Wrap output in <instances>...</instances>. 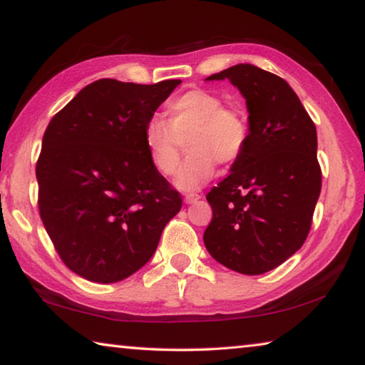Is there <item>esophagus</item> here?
<instances>
[{
	"instance_id": "obj_1",
	"label": "esophagus",
	"mask_w": 365,
	"mask_h": 365,
	"mask_svg": "<svg viewBox=\"0 0 365 365\" xmlns=\"http://www.w3.org/2000/svg\"><path fill=\"white\" fill-rule=\"evenodd\" d=\"M197 200H201V195H197V193L185 195V202H187V205H193V202H196Z\"/></svg>"
}]
</instances>
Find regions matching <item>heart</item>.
Segmentation results:
<instances>
[{"mask_svg":"<svg viewBox=\"0 0 365 365\" xmlns=\"http://www.w3.org/2000/svg\"><path fill=\"white\" fill-rule=\"evenodd\" d=\"M168 123H146L143 141L151 163L160 174L174 175L183 143L188 156L177 175V187L196 190L211 180L215 165H232L243 156L250 141V122L245 110L224 106L212 91L193 88L175 96L165 106Z\"/></svg>","mask_w":365,"mask_h":365,"instance_id":"1","label":"heart"}]
</instances>
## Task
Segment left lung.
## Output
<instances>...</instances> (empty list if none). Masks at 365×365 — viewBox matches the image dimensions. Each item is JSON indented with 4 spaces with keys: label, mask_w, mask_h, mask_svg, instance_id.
<instances>
[{
    "label": "left lung",
    "mask_w": 365,
    "mask_h": 365,
    "mask_svg": "<svg viewBox=\"0 0 365 365\" xmlns=\"http://www.w3.org/2000/svg\"><path fill=\"white\" fill-rule=\"evenodd\" d=\"M230 82L246 98L250 141L230 175L209 191L205 245L215 261L245 275L279 267L306 242L322 170L317 132L282 77L237 64L207 80Z\"/></svg>",
    "instance_id": "1"
}]
</instances>
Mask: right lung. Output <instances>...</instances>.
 Returning a JSON list of instances; mask_svg holds the SVG:
<instances>
[{
  "label": "right lung",
  "mask_w": 365,
  "mask_h": 365,
  "mask_svg": "<svg viewBox=\"0 0 365 365\" xmlns=\"http://www.w3.org/2000/svg\"><path fill=\"white\" fill-rule=\"evenodd\" d=\"M182 80L101 78L48 123L36 160L38 211L67 267L115 283L150 261L182 196L151 163L143 132Z\"/></svg>",
  "instance_id": "1"
}]
</instances>
